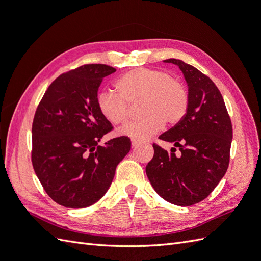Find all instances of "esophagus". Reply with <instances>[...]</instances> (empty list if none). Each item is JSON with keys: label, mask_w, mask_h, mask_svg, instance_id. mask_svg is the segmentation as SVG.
<instances>
[{"label": "esophagus", "mask_w": 261, "mask_h": 261, "mask_svg": "<svg viewBox=\"0 0 261 261\" xmlns=\"http://www.w3.org/2000/svg\"><path fill=\"white\" fill-rule=\"evenodd\" d=\"M139 145H140V141H139V140L132 138V147H133V148H136V147H138Z\"/></svg>", "instance_id": "esophagus-1"}]
</instances>
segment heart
Returning a JSON list of instances; mask_svg holds the SVG:
<instances>
[{
	"mask_svg": "<svg viewBox=\"0 0 261 261\" xmlns=\"http://www.w3.org/2000/svg\"><path fill=\"white\" fill-rule=\"evenodd\" d=\"M118 94L111 90L98 96L99 111L113 125L128 120L129 105L141 102L138 121L118 129L120 136L145 140L159 133L167 122L175 125L181 121L188 108V94L183 84L161 70L138 67L123 74L115 83Z\"/></svg>",
	"mask_w": 261,
	"mask_h": 261,
	"instance_id": "b5f03b06",
	"label": "heart"
}]
</instances>
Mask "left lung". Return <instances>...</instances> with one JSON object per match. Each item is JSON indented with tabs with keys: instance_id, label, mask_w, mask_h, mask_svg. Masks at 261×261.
<instances>
[{
	"instance_id": "left-lung-1",
	"label": "left lung",
	"mask_w": 261,
	"mask_h": 261,
	"mask_svg": "<svg viewBox=\"0 0 261 261\" xmlns=\"http://www.w3.org/2000/svg\"><path fill=\"white\" fill-rule=\"evenodd\" d=\"M180 69L188 89L185 116L159 136L178 147L168 152L153 144L146 167L148 179L164 200L180 207L203 200L222 179L230 162L233 129L222 94L209 77L181 60L169 59Z\"/></svg>"
}]
</instances>
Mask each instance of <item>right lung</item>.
<instances>
[{
  "label": "right lung",
  "instance_id": "right-lung-1",
  "mask_svg": "<svg viewBox=\"0 0 261 261\" xmlns=\"http://www.w3.org/2000/svg\"><path fill=\"white\" fill-rule=\"evenodd\" d=\"M115 70L89 64L61 75L36 111L34 170L46 194L63 207L86 208L100 200L130 150V139L125 136L99 145L112 126L99 111L98 89Z\"/></svg>",
  "mask_w": 261,
  "mask_h": 261
}]
</instances>
